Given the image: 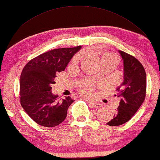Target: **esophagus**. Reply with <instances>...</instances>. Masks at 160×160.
<instances>
[{"mask_svg":"<svg viewBox=\"0 0 160 160\" xmlns=\"http://www.w3.org/2000/svg\"><path fill=\"white\" fill-rule=\"evenodd\" d=\"M90 106H92L93 108H99L101 106V104L99 103H96V102H89Z\"/></svg>","mask_w":160,"mask_h":160,"instance_id":"1","label":"esophagus"}]
</instances>
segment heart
I'll list each match as a JSON object with an SVG mask.
<instances>
[{
	"instance_id": "heart-1",
	"label": "heart",
	"mask_w": 160,
	"mask_h": 160,
	"mask_svg": "<svg viewBox=\"0 0 160 160\" xmlns=\"http://www.w3.org/2000/svg\"><path fill=\"white\" fill-rule=\"evenodd\" d=\"M108 57L110 58H111V59H115L116 60L118 61V58L115 56V54H107L106 55H104V57ZM80 59V57L78 56H75L73 59L72 60V64H75V63H77L78 62V61ZM81 92H82V94H84L86 96H90L91 95V91H90L89 88H83L81 89Z\"/></svg>"
}]
</instances>
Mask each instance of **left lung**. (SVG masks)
Listing matches in <instances>:
<instances>
[{
	"label": "left lung",
	"mask_w": 160,
	"mask_h": 160,
	"mask_svg": "<svg viewBox=\"0 0 160 160\" xmlns=\"http://www.w3.org/2000/svg\"><path fill=\"white\" fill-rule=\"evenodd\" d=\"M124 63V82L117 88L120 104L113 118L106 124L120 126L137 112L146 98V73L143 65L132 55L119 51Z\"/></svg>",
	"instance_id": "1"
}]
</instances>
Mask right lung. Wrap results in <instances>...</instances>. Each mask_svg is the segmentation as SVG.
<instances>
[{
  "mask_svg": "<svg viewBox=\"0 0 160 160\" xmlns=\"http://www.w3.org/2000/svg\"><path fill=\"white\" fill-rule=\"evenodd\" d=\"M81 46L54 49L29 61L20 76V103L28 116L40 125L53 127L67 116L73 102L70 97L60 99L52 93V86L58 72L65 70L72 56Z\"/></svg>",
  "mask_w": 160,
  "mask_h": 160,
  "instance_id": "obj_1",
  "label": "right lung"
}]
</instances>
